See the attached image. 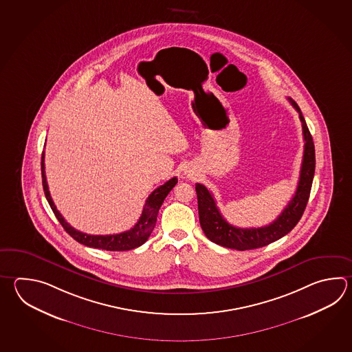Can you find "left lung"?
<instances>
[{"label": "left lung", "instance_id": "obj_1", "mask_svg": "<svg viewBox=\"0 0 352 352\" xmlns=\"http://www.w3.org/2000/svg\"><path fill=\"white\" fill-rule=\"evenodd\" d=\"M302 122V133L305 139V151L302 159L301 173L298 186L292 199L286 208L282 210L277 219L271 224L259 228H238L227 222L219 209L217 208L214 198L212 193L203 184H195V192L198 198V212L199 222L204 234L213 243L219 244L226 248H232L237 251H247L265 247L274 241L286 236L294 230L296 224L301 219L309 201V192L315 175L316 157L315 145L312 135L309 133L306 120L296 101L288 98Z\"/></svg>", "mask_w": 352, "mask_h": 352}]
</instances>
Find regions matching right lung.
Returning a JSON list of instances; mask_svg holds the SVG:
<instances>
[{
  "label": "right lung",
  "instance_id": "add662e5",
  "mask_svg": "<svg viewBox=\"0 0 352 352\" xmlns=\"http://www.w3.org/2000/svg\"><path fill=\"white\" fill-rule=\"evenodd\" d=\"M41 174H43V187L45 197L49 201L54 214L58 218L60 224L64 227V230L79 243L87 245V247H93V248L105 250V251H130V250H134V248L140 247L142 244L145 243L151 236V232L154 230V227H155L159 209L162 207L165 197L178 183L177 177H174L172 179L164 183L163 186L157 188L148 197L142 215H140L139 221L133 228H130L126 232L119 233V234L94 236V234H87V233H82L80 230H75L74 227H72L69 223L65 221L64 217L60 214V212L56 209V206L54 204L52 198H51L49 186H47V182H46V175H45V153H43V157H41Z\"/></svg>",
  "mask_w": 352,
  "mask_h": 352
}]
</instances>
